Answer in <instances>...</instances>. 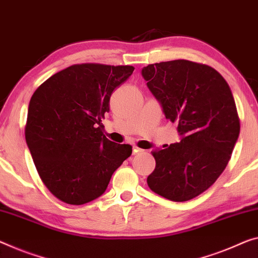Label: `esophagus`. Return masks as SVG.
Listing matches in <instances>:
<instances>
[{"label": "esophagus", "mask_w": 258, "mask_h": 258, "mask_svg": "<svg viewBox=\"0 0 258 258\" xmlns=\"http://www.w3.org/2000/svg\"><path fill=\"white\" fill-rule=\"evenodd\" d=\"M140 152H143V150L140 149V148H137V146H134V148H133V153L134 154H137V153H140Z\"/></svg>", "instance_id": "esophagus-1"}]
</instances>
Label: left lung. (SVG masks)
I'll return each mask as SVG.
<instances>
[{"instance_id":"8db88e82","label":"left lung","mask_w":258,"mask_h":258,"mask_svg":"<svg viewBox=\"0 0 258 258\" xmlns=\"http://www.w3.org/2000/svg\"><path fill=\"white\" fill-rule=\"evenodd\" d=\"M142 76L181 136L179 143L153 151L149 187L170 201L192 200L224 172L239 138L232 91L217 70L187 60L149 64Z\"/></svg>"}]
</instances>
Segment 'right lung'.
Returning <instances> with one entry per match:
<instances>
[{
	"label": "right lung",
	"mask_w": 258,
	"mask_h": 258,
	"mask_svg": "<svg viewBox=\"0 0 258 258\" xmlns=\"http://www.w3.org/2000/svg\"><path fill=\"white\" fill-rule=\"evenodd\" d=\"M132 66L75 64L43 82L30 100L27 146L41 180L67 204L82 205L106 191L113 173L132 156L102 133L109 99L132 76Z\"/></svg>",
	"instance_id": "add662e5"
}]
</instances>
